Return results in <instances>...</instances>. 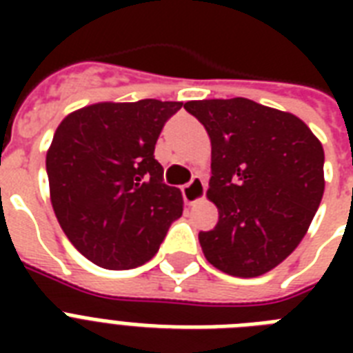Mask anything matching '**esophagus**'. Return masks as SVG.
Returning a JSON list of instances; mask_svg holds the SVG:
<instances>
[{
  "label": "esophagus",
  "mask_w": 353,
  "mask_h": 353,
  "mask_svg": "<svg viewBox=\"0 0 353 353\" xmlns=\"http://www.w3.org/2000/svg\"><path fill=\"white\" fill-rule=\"evenodd\" d=\"M181 192H183V199H185V203H188V205H192V203H196V201H199V199H203L205 198L203 179H201L199 176H194L192 181L181 188Z\"/></svg>",
  "instance_id": "1"
}]
</instances>
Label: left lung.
Here are the masks:
<instances>
[{"label":"left lung","mask_w":353,"mask_h":353,"mask_svg":"<svg viewBox=\"0 0 353 353\" xmlns=\"http://www.w3.org/2000/svg\"><path fill=\"white\" fill-rule=\"evenodd\" d=\"M210 139L207 198L218 225L199 232L205 258L232 276L252 279L295 251L324 194V150L304 121L254 101L185 102Z\"/></svg>","instance_id":"obj_1"}]
</instances>
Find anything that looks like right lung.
I'll use <instances>...</instances> for the list:
<instances>
[{"label":"right lung","mask_w":353,"mask_h":353,"mask_svg":"<svg viewBox=\"0 0 353 353\" xmlns=\"http://www.w3.org/2000/svg\"><path fill=\"white\" fill-rule=\"evenodd\" d=\"M183 102H97L58 124L46 166L52 210L69 241L104 269H133L159 251L183 214L154 150Z\"/></svg>","instance_id":"1"}]
</instances>
